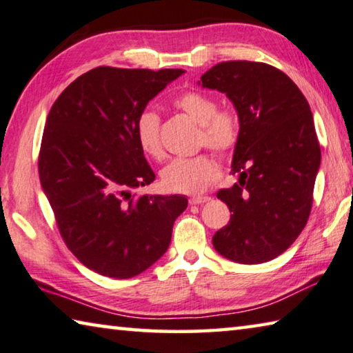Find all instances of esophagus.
<instances>
[{
  "mask_svg": "<svg viewBox=\"0 0 353 353\" xmlns=\"http://www.w3.org/2000/svg\"><path fill=\"white\" fill-rule=\"evenodd\" d=\"M211 200V197H203V195H199V197H190V200H189V203L190 205H201V203H206V201H210Z\"/></svg>",
  "mask_w": 353,
  "mask_h": 353,
  "instance_id": "obj_1",
  "label": "esophagus"
}]
</instances>
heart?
Listing matches in <instances>:
<instances>
[{"instance_id": "1", "label": "heart", "mask_w": 353, "mask_h": 353, "mask_svg": "<svg viewBox=\"0 0 353 353\" xmlns=\"http://www.w3.org/2000/svg\"><path fill=\"white\" fill-rule=\"evenodd\" d=\"M175 106L200 123L199 142L221 156H228L238 145L239 119L233 109H217L214 98L200 90H188L175 98ZM161 119L153 109H143L137 115L134 136L139 148L152 159L164 156L159 136ZM219 175L216 159L208 153L190 158H175L164 167L161 181L165 189L180 194L205 190Z\"/></svg>"}]
</instances>
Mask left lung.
I'll return each instance as SVG.
<instances>
[{"label":"left lung","instance_id":"obj_1","mask_svg":"<svg viewBox=\"0 0 353 353\" xmlns=\"http://www.w3.org/2000/svg\"><path fill=\"white\" fill-rule=\"evenodd\" d=\"M199 84L227 95L239 117L231 164L239 183L217 192L233 214L212 245L241 264L270 261L299 238L313 205L321 147L307 98L263 62H221Z\"/></svg>","mask_w":353,"mask_h":353}]
</instances>
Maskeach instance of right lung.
<instances>
[{
  "instance_id": "right-lung-1",
  "label": "right lung",
  "mask_w": 353,
  "mask_h": 353,
  "mask_svg": "<svg viewBox=\"0 0 353 353\" xmlns=\"http://www.w3.org/2000/svg\"><path fill=\"white\" fill-rule=\"evenodd\" d=\"M181 68L97 67L57 97L39 153L40 184L63 242L85 268L131 279L169 248L184 195H139L154 181L134 136L148 101Z\"/></svg>"
}]
</instances>
